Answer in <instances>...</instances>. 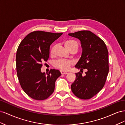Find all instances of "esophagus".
<instances>
[{"label": "esophagus", "mask_w": 125, "mask_h": 125, "mask_svg": "<svg viewBox=\"0 0 125 125\" xmlns=\"http://www.w3.org/2000/svg\"><path fill=\"white\" fill-rule=\"evenodd\" d=\"M60 73H61L62 74H67L68 73H67V72H65V71H60Z\"/></svg>", "instance_id": "34e87169"}]
</instances>
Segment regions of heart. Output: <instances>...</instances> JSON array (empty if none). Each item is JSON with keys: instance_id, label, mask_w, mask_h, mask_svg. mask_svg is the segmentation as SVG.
Here are the masks:
<instances>
[{"instance_id": "b5f03b06", "label": "heart", "mask_w": 125, "mask_h": 125, "mask_svg": "<svg viewBox=\"0 0 125 125\" xmlns=\"http://www.w3.org/2000/svg\"><path fill=\"white\" fill-rule=\"evenodd\" d=\"M65 45L66 47L69 51L71 50L72 48H76L77 50L78 47V44L77 41L73 40H69L67 41L65 43ZM56 49V46H52L50 50V54L52 55L55 53ZM73 65V62L70 60H66L62 59H59L56 60L54 63V66L56 68L59 69L61 70L66 71L68 70Z\"/></svg>"}]
</instances>
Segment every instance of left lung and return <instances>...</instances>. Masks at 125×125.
Listing matches in <instances>:
<instances>
[{
	"instance_id": "1",
	"label": "left lung",
	"mask_w": 125,
	"mask_h": 125,
	"mask_svg": "<svg viewBox=\"0 0 125 125\" xmlns=\"http://www.w3.org/2000/svg\"><path fill=\"white\" fill-rule=\"evenodd\" d=\"M68 35L80 41L82 52L75 67L80 71L86 69L85 76L75 73L71 85L72 92L81 99L93 97L103 88L109 71L108 52L104 41L89 31H80Z\"/></svg>"
}]
</instances>
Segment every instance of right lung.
<instances>
[{"label":"right lung","mask_w":125,"mask_h":125,"mask_svg":"<svg viewBox=\"0 0 125 125\" xmlns=\"http://www.w3.org/2000/svg\"><path fill=\"white\" fill-rule=\"evenodd\" d=\"M62 34L44 31L30 33L22 41L17 51L16 66L21 88L36 100L46 99L54 92L55 81L61 75L56 69L42 73V62L50 56L51 45Z\"/></svg>","instance_id":"obj_1"}]
</instances>
